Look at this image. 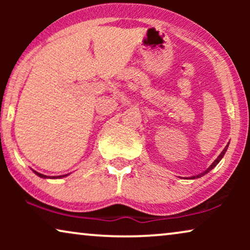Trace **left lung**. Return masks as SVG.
<instances>
[{"label":"left lung","mask_w":250,"mask_h":250,"mask_svg":"<svg viewBox=\"0 0 250 250\" xmlns=\"http://www.w3.org/2000/svg\"><path fill=\"white\" fill-rule=\"evenodd\" d=\"M228 146H229V145H228ZM228 146H225V148H224V150H223V151H222V153H221V155L217 157V159H216V160H215V162H214L213 164H211V165H210V167H209V168H208V169L206 170V172H204L203 174H200V175L193 176V177H192V179H196V177H200V176H203V175H205V174H207L208 172H209V170H211V169H213V168H214V167H215V166H216L218 163H220V160H221L222 158H223V156H224V153H225V151H227V150H228Z\"/></svg>","instance_id":"obj_1"}]
</instances>
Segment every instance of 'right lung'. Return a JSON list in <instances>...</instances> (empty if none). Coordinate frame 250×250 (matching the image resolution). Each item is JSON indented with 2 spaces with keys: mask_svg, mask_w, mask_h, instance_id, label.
<instances>
[{
  "mask_svg": "<svg viewBox=\"0 0 250 250\" xmlns=\"http://www.w3.org/2000/svg\"><path fill=\"white\" fill-rule=\"evenodd\" d=\"M34 172H35V174L36 175H39L40 177H44V179H45V177H47L46 175H43V174H41V173H39V172H36V170H34ZM62 176H66V175H60V176H58V177H62ZM52 179H56V177H52Z\"/></svg>",
  "mask_w": 250,
  "mask_h": 250,
  "instance_id": "obj_1",
  "label": "right lung"
}]
</instances>
